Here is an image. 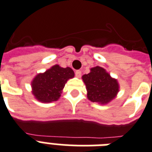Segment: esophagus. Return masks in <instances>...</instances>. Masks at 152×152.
I'll list each match as a JSON object with an SVG mask.
<instances>
[{
    "label": "esophagus",
    "instance_id": "esophagus-1",
    "mask_svg": "<svg viewBox=\"0 0 152 152\" xmlns=\"http://www.w3.org/2000/svg\"><path fill=\"white\" fill-rule=\"evenodd\" d=\"M81 74H82V72L80 70H76V72H75V75H76V77H80Z\"/></svg>",
    "mask_w": 152,
    "mask_h": 152
}]
</instances>
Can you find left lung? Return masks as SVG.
<instances>
[{
	"instance_id": "obj_1",
	"label": "left lung",
	"mask_w": 152,
	"mask_h": 152,
	"mask_svg": "<svg viewBox=\"0 0 152 152\" xmlns=\"http://www.w3.org/2000/svg\"><path fill=\"white\" fill-rule=\"evenodd\" d=\"M86 84L87 97L91 102L106 104L110 102L119 91V84L116 80L112 79L102 67L92 68L91 72L83 76Z\"/></svg>"
}]
</instances>
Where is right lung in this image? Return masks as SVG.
Segmentation results:
<instances>
[{
    "instance_id": "right-lung-1",
    "label": "right lung",
    "mask_w": 152,
    "mask_h": 152,
    "mask_svg": "<svg viewBox=\"0 0 152 152\" xmlns=\"http://www.w3.org/2000/svg\"><path fill=\"white\" fill-rule=\"evenodd\" d=\"M74 76L69 67L61 68L56 65L39 74L32 82L33 95L42 102H51L58 99L65 83Z\"/></svg>"
}]
</instances>
